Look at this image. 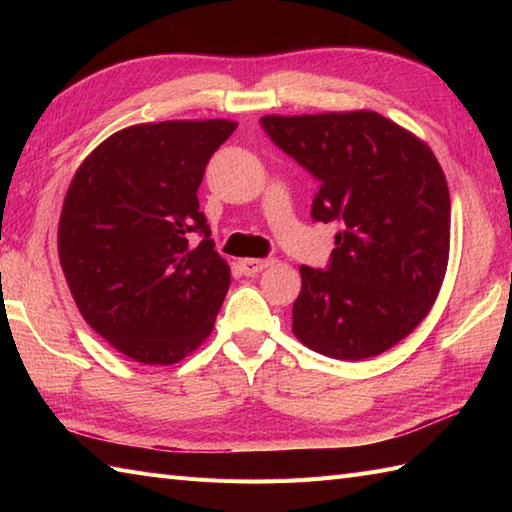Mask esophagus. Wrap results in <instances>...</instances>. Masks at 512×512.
<instances>
[{
	"label": "esophagus",
	"mask_w": 512,
	"mask_h": 512,
	"mask_svg": "<svg viewBox=\"0 0 512 512\" xmlns=\"http://www.w3.org/2000/svg\"><path fill=\"white\" fill-rule=\"evenodd\" d=\"M273 264H275V259H242V262H239V268H242V273L246 277H253Z\"/></svg>",
	"instance_id": "obj_1"
}]
</instances>
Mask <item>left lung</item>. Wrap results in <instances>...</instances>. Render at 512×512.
Returning <instances> with one entry per match:
<instances>
[{
    "mask_svg": "<svg viewBox=\"0 0 512 512\" xmlns=\"http://www.w3.org/2000/svg\"><path fill=\"white\" fill-rule=\"evenodd\" d=\"M259 123L319 180L312 220L341 226L328 268H299L292 332L339 361L383 354L427 317L447 273L451 198L440 162L369 110Z\"/></svg>",
    "mask_w": 512,
    "mask_h": 512,
    "instance_id": "left-lung-1",
    "label": "left lung"
}]
</instances>
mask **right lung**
I'll use <instances>...</instances> for the list:
<instances>
[{
  "mask_svg": "<svg viewBox=\"0 0 512 512\" xmlns=\"http://www.w3.org/2000/svg\"><path fill=\"white\" fill-rule=\"evenodd\" d=\"M235 127L220 118L125 127L83 160L65 193L59 259L76 308L143 365L182 361L222 308L231 270L213 250L198 187Z\"/></svg>",
  "mask_w": 512,
  "mask_h": 512,
  "instance_id": "1",
  "label": "right lung"
}]
</instances>
